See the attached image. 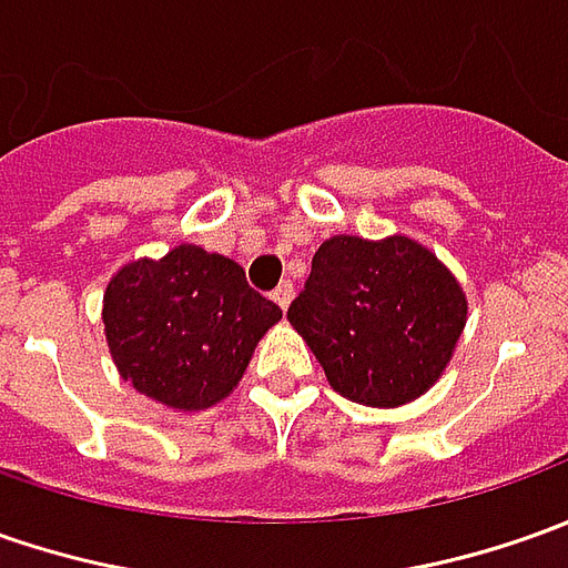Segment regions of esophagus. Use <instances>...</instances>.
<instances>
[{
  "instance_id": "obj_1",
  "label": "esophagus",
  "mask_w": 568,
  "mask_h": 568,
  "mask_svg": "<svg viewBox=\"0 0 568 568\" xmlns=\"http://www.w3.org/2000/svg\"><path fill=\"white\" fill-rule=\"evenodd\" d=\"M292 298H295V288H292V283L276 285V292H273V302L280 304L283 311H288V304H292Z\"/></svg>"
}]
</instances>
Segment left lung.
I'll return each mask as SVG.
<instances>
[{
    "label": "left lung",
    "instance_id": "left-lung-1",
    "mask_svg": "<svg viewBox=\"0 0 568 568\" xmlns=\"http://www.w3.org/2000/svg\"><path fill=\"white\" fill-rule=\"evenodd\" d=\"M465 317L456 276L405 235L326 239L288 304L329 386L371 408L405 405L440 381Z\"/></svg>",
    "mask_w": 568,
    "mask_h": 568
}]
</instances>
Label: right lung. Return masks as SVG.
I'll list each match as a JSON object with an SVG mask.
<instances>
[{"instance_id": "1", "label": "right lung", "mask_w": 568, "mask_h": 568, "mask_svg": "<svg viewBox=\"0 0 568 568\" xmlns=\"http://www.w3.org/2000/svg\"><path fill=\"white\" fill-rule=\"evenodd\" d=\"M283 317L223 254L179 245L125 264L106 285L103 323L122 381L169 408L225 399L266 329Z\"/></svg>"}]
</instances>
